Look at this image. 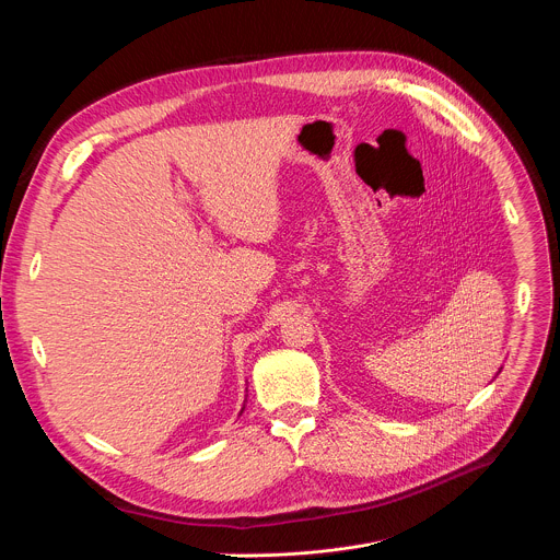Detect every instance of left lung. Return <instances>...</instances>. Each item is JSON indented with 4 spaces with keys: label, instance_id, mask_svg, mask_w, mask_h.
Masks as SVG:
<instances>
[{
    "label": "left lung",
    "instance_id": "left-lung-1",
    "mask_svg": "<svg viewBox=\"0 0 560 560\" xmlns=\"http://www.w3.org/2000/svg\"><path fill=\"white\" fill-rule=\"evenodd\" d=\"M499 372H501V370H499Z\"/></svg>",
    "mask_w": 560,
    "mask_h": 560
}]
</instances>
